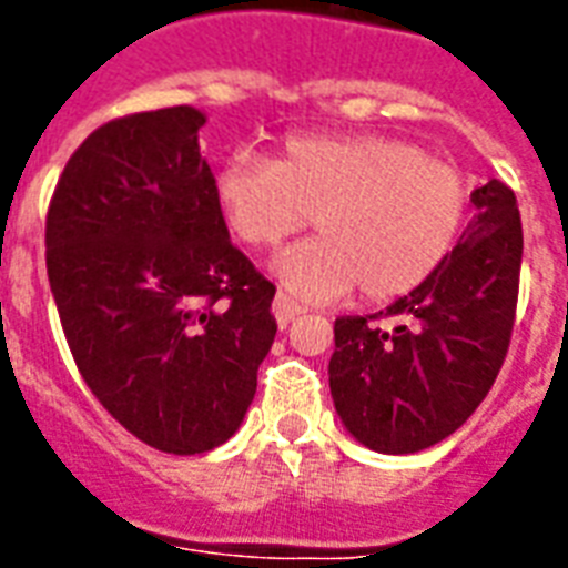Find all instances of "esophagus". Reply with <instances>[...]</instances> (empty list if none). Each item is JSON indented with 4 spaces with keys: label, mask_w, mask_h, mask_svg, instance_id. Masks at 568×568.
<instances>
[{
    "label": "esophagus",
    "mask_w": 568,
    "mask_h": 568,
    "mask_svg": "<svg viewBox=\"0 0 568 568\" xmlns=\"http://www.w3.org/2000/svg\"><path fill=\"white\" fill-rule=\"evenodd\" d=\"M301 312H303L301 303L294 301V297H288V294H285V292H280L274 297V315H276V324H280V327H285V324H292V321L297 318Z\"/></svg>",
    "instance_id": "obj_1"
}]
</instances>
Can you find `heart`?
<instances>
[{"label": "heart", "instance_id": "heart-1", "mask_svg": "<svg viewBox=\"0 0 568 568\" xmlns=\"http://www.w3.org/2000/svg\"><path fill=\"white\" fill-rule=\"evenodd\" d=\"M230 230L271 250L310 226L318 239L276 258L283 285L333 301L354 285L365 301L404 297L427 283L466 230V173L388 135H297L271 162L232 155L214 176Z\"/></svg>", "mask_w": 568, "mask_h": 568}]
</instances>
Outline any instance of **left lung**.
<instances>
[{
  "label": "left lung",
  "instance_id": "1",
  "mask_svg": "<svg viewBox=\"0 0 568 568\" xmlns=\"http://www.w3.org/2000/svg\"><path fill=\"white\" fill-rule=\"evenodd\" d=\"M445 265L379 315L336 321L329 392L342 422L379 454H415L463 427L510 351L521 271L516 194L489 180ZM395 317V328H379Z\"/></svg>",
  "mask_w": 568,
  "mask_h": 568
}]
</instances>
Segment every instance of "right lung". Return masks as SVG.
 <instances>
[{"mask_svg":"<svg viewBox=\"0 0 568 568\" xmlns=\"http://www.w3.org/2000/svg\"><path fill=\"white\" fill-rule=\"evenodd\" d=\"M205 118L189 105L93 129L47 212V274L75 368L132 436L205 454L239 430L276 336V285L230 241Z\"/></svg>","mask_w":568,"mask_h":568,"instance_id":"obj_1","label":"right lung"}]
</instances>
